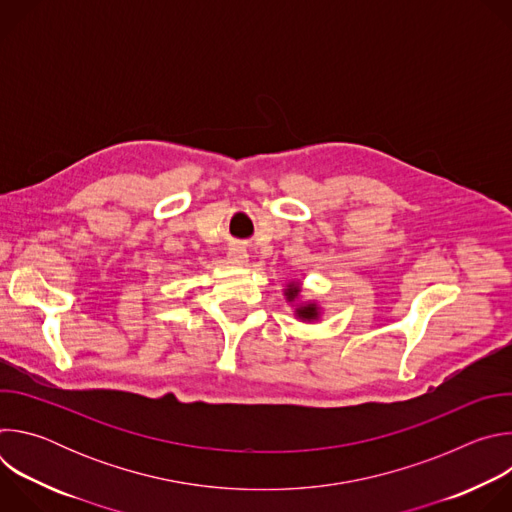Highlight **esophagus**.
<instances>
[{"instance_id": "esophagus-1", "label": "esophagus", "mask_w": 512, "mask_h": 512, "mask_svg": "<svg viewBox=\"0 0 512 512\" xmlns=\"http://www.w3.org/2000/svg\"><path fill=\"white\" fill-rule=\"evenodd\" d=\"M249 261V253L243 245H233L229 249V263L235 265V267H245Z\"/></svg>"}]
</instances>
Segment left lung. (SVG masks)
Listing matches in <instances>:
<instances>
[{
  "mask_svg": "<svg viewBox=\"0 0 512 512\" xmlns=\"http://www.w3.org/2000/svg\"><path fill=\"white\" fill-rule=\"evenodd\" d=\"M283 298L294 310V316L304 324H314L322 318L324 308L316 300H304L302 281H287L283 287Z\"/></svg>",
  "mask_w": 512,
  "mask_h": 512,
  "instance_id": "left-lung-1",
  "label": "left lung"
}]
</instances>
